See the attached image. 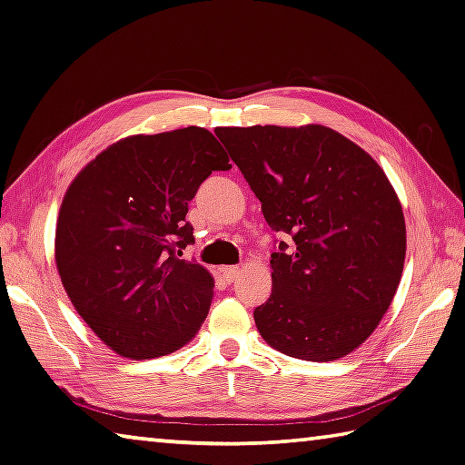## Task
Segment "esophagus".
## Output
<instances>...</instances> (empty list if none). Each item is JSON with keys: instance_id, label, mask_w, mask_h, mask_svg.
<instances>
[{"instance_id": "34e87169", "label": "esophagus", "mask_w": 465, "mask_h": 465, "mask_svg": "<svg viewBox=\"0 0 465 465\" xmlns=\"http://www.w3.org/2000/svg\"><path fill=\"white\" fill-rule=\"evenodd\" d=\"M239 272H241V269H239V267H221L223 279H224V281H229V282H232L236 277H239Z\"/></svg>"}]
</instances>
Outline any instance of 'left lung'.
<instances>
[{
	"instance_id": "left-lung-1",
	"label": "left lung",
	"mask_w": 465,
	"mask_h": 465,
	"mask_svg": "<svg viewBox=\"0 0 465 465\" xmlns=\"http://www.w3.org/2000/svg\"><path fill=\"white\" fill-rule=\"evenodd\" d=\"M291 244L271 254L272 291L254 309L267 343L305 361H335L377 329L400 287L405 219L383 168L321 124L216 128Z\"/></svg>"
}]
</instances>
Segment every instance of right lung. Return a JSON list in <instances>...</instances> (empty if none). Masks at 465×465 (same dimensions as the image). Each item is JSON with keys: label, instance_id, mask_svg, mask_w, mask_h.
Wrapping results in <instances>:
<instances>
[{"label": "right lung", "instance_id": "right-lung-1", "mask_svg": "<svg viewBox=\"0 0 465 465\" xmlns=\"http://www.w3.org/2000/svg\"><path fill=\"white\" fill-rule=\"evenodd\" d=\"M229 156L206 128L114 142L72 180L55 224V267L74 309L114 353L154 359L191 341L214 279L183 261L188 203Z\"/></svg>", "mask_w": 465, "mask_h": 465}]
</instances>
